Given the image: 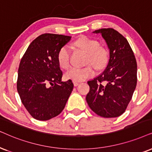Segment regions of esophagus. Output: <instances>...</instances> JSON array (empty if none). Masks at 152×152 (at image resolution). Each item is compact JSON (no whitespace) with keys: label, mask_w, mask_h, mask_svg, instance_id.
I'll list each match as a JSON object with an SVG mask.
<instances>
[{"label":"esophagus","mask_w":152,"mask_h":152,"mask_svg":"<svg viewBox=\"0 0 152 152\" xmlns=\"http://www.w3.org/2000/svg\"><path fill=\"white\" fill-rule=\"evenodd\" d=\"M74 86H77L79 85V83L77 81H74Z\"/></svg>","instance_id":"34e87169"}]
</instances>
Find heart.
Instances as JSON below:
<instances>
[{"label": "heart", "instance_id": "1", "mask_svg": "<svg viewBox=\"0 0 152 152\" xmlns=\"http://www.w3.org/2000/svg\"><path fill=\"white\" fill-rule=\"evenodd\" d=\"M74 45L88 53L87 64H92L96 68L102 69L107 64L109 59L107 50L99 45L97 40L86 36H83L76 40ZM71 52L68 46L64 45L61 48L57 54V62L60 67L68 68L70 64ZM93 65L89 64L83 68L72 67L65 73L64 77L67 80L73 81H82L86 78L92 77L95 75V69Z\"/></svg>", "mask_w": 152, "mask_h": 152}]
</instances>
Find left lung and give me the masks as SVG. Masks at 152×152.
<instances>
[{"label":"left lung","instance_id":"8db88e82","mask_svg":"<svg viewBox=\"0 0 152 152\" xmlns=\"http://www.w3.org/2000/svg\"><path fill=\"white\" fill-rule=\"evenodd\" d=\"M109 49L108 65L102 74L88 82V106L104 118H114L124 114L137 85V62L127 39L112 28H101Z\"/></svg>","mask_w":152,"mask_h":152}]
</instances>
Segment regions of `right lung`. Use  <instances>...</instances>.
I'll return each mask as SVG.
<instances>
[{
    "mask_svg": "<svg viewBox=\"0 0 152 152\" xmlns=\"http://www.w3.org/2000/svg\"><path fill=\"white\" fill-rule=\"evenodd\" d=\"M71 36L43 34L31 43L21 59L17 89L21 101L33 118L47 121L62 112L72 93V80L61 81L57 62L61 48Z\"/></svg>",
    "mask_w": 152,
    "mask_h": 152,
    "instance_id": "add662e5",
    "label": "right lung"
}]
</instances>
